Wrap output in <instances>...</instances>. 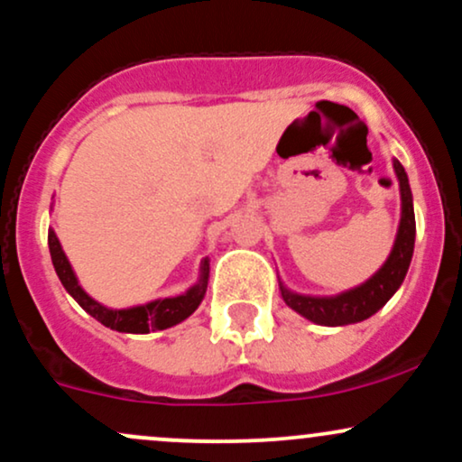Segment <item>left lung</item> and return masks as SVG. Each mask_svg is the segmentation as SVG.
I'll use <instances>...</instances> for the list:
<instances>
[{"label":"left lung","mask_w":462,"mask_h":462,"mask_svg":"<svg viewBox=\"0 0 462 462\" xmlns=\"http://www.w3.org/2000/svg\"><path fill=\"white\" fill-rule=\"evenodd\" d=\"M397 182L402 195V219L397 227V236L389 258L367 282L346 293L332 295V298H315V295H300L289 291L280 282L284 304L301 317L319 326H347L369 319L383 306L393 298V293L404 282L408 264H411L412 249H415V210H412V193L408 176L400 161H393Z\"/></svg>","instance_id":"obj_1"}]
</instances>
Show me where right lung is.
<instances>
[{"label": "right lung", "instance_id": "obj_1", "mask_svg": "<svg viewBox=\"0 0 462 462\" xmlns=\"http://www.w3.org/2000/svg\"><path fill=\"white\" fill-rule=\"evenodd\" d=\"M47 243H50V254L54 269L60 278L62 286L67 289V293L82 306L88 315L95 317L99 323H104L106 328L116 332H130V334H147L150 330H167V328L176 326V323L184 321L187 317L193 315L198 310L206 295V286H208V273H210V261L204 258L199 264V280L195 282L187 293L178 295V298H164V300H153L147 304L132 306V309H106L104 304L95 301L82 286L78 284L76 273H73L71 264H69L65 252H62L60 241H58L56 232L50 230L47 235Z\"/></svg>", "mask_w": 462, "mask_h": 462}]
</instances>
